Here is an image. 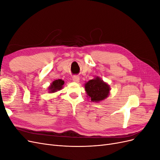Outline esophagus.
<instances>
[{
  "mask_svg": "<svg viewBox=\"0 0 160 160\" xmlns=\"http://www.w3.org/2000/svg\"><path fill=\"white\" fill-rule=\"evenodd\" d=\"M72 81L74 82H79V77L77 75H74L72 77Z\"/></svg>",
  "mask_w": 160,
  "mask_h": 160,
  "instance_id": "34e87169",
  "label": "esophagus"
}]
</instances>
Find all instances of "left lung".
I'll use <instances>...</instances> for the list:
<instances>
[{
  "mask_svg": "<svg viewBox=\"0 0 160 160\" xmlns=\"http://www.w3.org/2000/svg\"><path fill=\"white\" fill-rule=\"evenodd\" d=\"M85 88L87 94L91 98V100L95 102L107 98L110 90L109 85L98 77H96V79L89 80L85 83Z\"/></svg>",
  "mask_w": 160,
  "mask_h": 160,
  "instance_id": "left-lung-1",
  "label": "left lung"
}]
</instances>
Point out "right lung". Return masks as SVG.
I'll return each instance as SVG.
<instances>
[{"mask_svg": "<svg viewBox=\"0 0 160 160\" xmlns=\"http://www.w3.org/2000/svg\"><path fill=\"white\" fill-rule=\"evenodd\" d=\"M63 85H64V81H62L61 79H58V80L54 81L49 88V89L50 91L49 92H51V93H54V92H56L58 90L61 89Z\"/></svg>", "mask_w": 160, "mask_h": 160, "instance_id": "right-lung-1", "label": "right lung"}]
</instances>
